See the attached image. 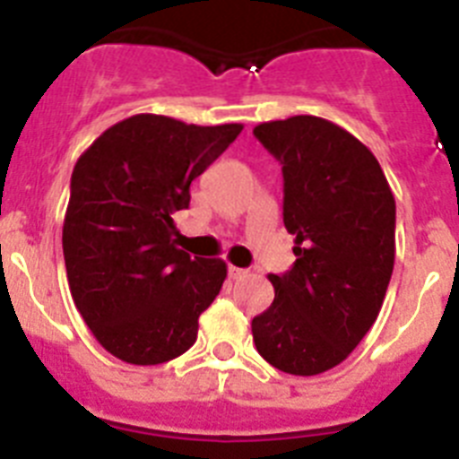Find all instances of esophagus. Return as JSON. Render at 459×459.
I'll return each instance as SVG.
<instances>
[{
  "instance_id": "obj_1",
  "label": "esophagus",
  "mask_w": 459,
  "mask_h": 459,
  "mask_svg": "<svg viewBox=\"0 0 459 459\" xmlns=\"http://www.w3.org/2000/svg\"><path fill=\"white\" fill-rule=\"evenodd\" d=\"M227 273H230V278L232 280H238V278H246V275H248V271L238 269V266H230V269H227Z\"/></svg>"
}]
</instances>
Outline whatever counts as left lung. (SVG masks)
Wrapping results in <instances>:
<instances>
[{
    "label": "left lung",
    "mask_w": 459,
    "mask_h": 459,
    "mask_svg": "<svg viewBox=\"0 0 459 459\" xmlns=\"http://www.w3.org/2000/svg\"><path fill=\"white\" fill-rule=\"evenodd\" d=\"M282 165V221L296 262L271 273L275 299L253 319L266 363L312 377L340 366L381 310L395 262V197L375 153L322 117L255 126Z\"/></svg>",
    "instance_id": "1"
}]
</instances>
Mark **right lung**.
Wrapping results in <instances>:
<instances>
[{
	"instance_id": "right-lung-1",
	"label": "right lung",
	"mask_w": 459,
	"mask_h": 459,
	"mask_svg": "<svg viewBox=\"0 0 459 459\" xmlns=\"http://www.w3.org/2000/svg\"><path fill=\"white\" fill-rule=\"evenodd\" d=\"M241 131L133 115L73 168L62 232L68 287L93 338L124 363L158 366L197 340L227 264L177 248L172 216L188 209L193 179Z\"/></svg>"
}]
</instances>
